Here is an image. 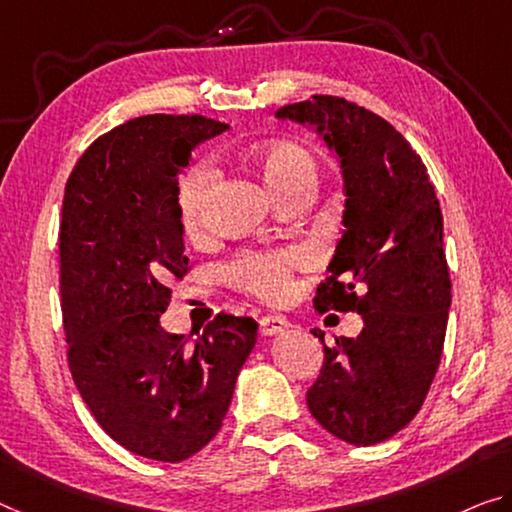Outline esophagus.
Masks as SVG:
<instances>
[{
  "instance_id": "esophagus-1",
  "label": "esophagus",
  "mask_w": 512,
  "mask_h": 512,
  "mask_svg": "<svg viewBox=\"0 0 512 512\" xmlns=\"http://www.w3.org/2000/svg\"><path fill=\"white\" fill-rule=\"evenodd\" d=\"M258 327H261L263 336H274V334L286 332V329L290 327V322L283 316H277V313H270V316H263L261 320H258Z\"/></svg>"
}]
</instances>
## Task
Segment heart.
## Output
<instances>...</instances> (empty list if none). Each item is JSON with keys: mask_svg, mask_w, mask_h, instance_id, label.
<instances>
[{"mask_svg": "<svg viewBox=\"0 0 512 512\" xmlns=\"http://www.w3.org/2000/svg\"><path fill=\"white\" fill-rule=\"evenodd\" d=\"M251 162L256 164L265 183L279 196L302 180H316V160L306 148L293 141H265L249 151ZM212 183V169L208 162H196L180 183V215L185 229L199 233L206 224V199ZM309 263L304 249L281 251H245L229 265V279L240 288L249 290L263 300H279L290 290L293 270Z\"/></svg>", "mask_w": 512, "mask_h": 512, "instance_id": "heart-1", "label": "heart"}]
</instances>
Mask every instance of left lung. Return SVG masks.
<instances>
[{
	"mask_svg": "<svg viewBox=\"0 0 512 512\" xmlns=\"http://www.w3.org/2000/svg\"><path fill=\"white\" fill-rule=\"evenodd\" d=\"M277 119L316 128L341 162L345 231L313 304L364 318L357 338L325 345L306 405L343 442L380 444L421 410L444 350L451 277L435 187L410 141L355 102L313 96Z\"/></svg>",
	"mask_w": 512,
	"mask_h": 512,
	"instance_id": "left-lung-1",
	"label": "left lung"
}]
</instances>
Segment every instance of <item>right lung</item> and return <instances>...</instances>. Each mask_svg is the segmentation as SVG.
Listing matches in <instances>:
<instances>
[{"mask_svg":"<svg viewBox=\"0 0 512 512\" xmlns=\"http://www.w3.org/2000/svg\"><path fill=\"white\" fill-rule=\"evenodd\" d=\"M229 130L206 116H139L86 148L59 226L68 366L100 428L130 453L180 462L222 428L258 322L219 316L187 343L160 316L190 265L178 176L192 148Z\"/></svg>","mask_w":512,"mask_h":512,"instance_id":"1","label":"right lung"}]
</instances>
